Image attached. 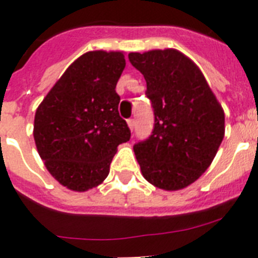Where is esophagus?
<instances>
[{
  "instance_id": "1",
  "label": "esophagus",
  "mask_w": 258,
  "mask_h": 258,
  "mask_svg": "<svg viewBox=\"0 0 258 258\" xmlns=\"http://www.w3.org/2000/svg\"><path fill=\"white\" fill-rule=\"evenodd\" d=\"M127 123H128L130 128L134 130V127H135V119H128V120H127Z\"/></svg>"
}]
</instances>
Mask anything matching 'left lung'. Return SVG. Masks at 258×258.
<instances>
[{
    "instance_id": "obj_1",
    "label": "left lung",
    "mask_w": 258,
    "mask_h": 258,
    "mask_svg": "<svg viewBox=\"0 0 258 258\" xmlns=\"http://www.w3.org/2000/svg\"><path fill=\"white\" fill-rule=\"evenodd\" d=\"M145 76L154 127L134 145L142 174L163 190H179L206 171L225 134V115L198 67L175 49L130 53Z\"/></svg>"
}]
</instances>
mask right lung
<instances>
[{"instance_id":"add662e5","label":"right lung","mask_w":258,"mask_h":258,"mask_svg":"<svg viewBox=\"0 0 258 258\" xmlns=\"http://www.w3.org/2000/svg\"><path fill=\"white\" fill-rule=\"evenodd\" d=\"M121 52L95 50L68 67L38 105L34 142L48 171L75 191H86L107 178L116 147L130 141L119 115L115 88L124 70Z\"/></svg>"}]
</instances>
